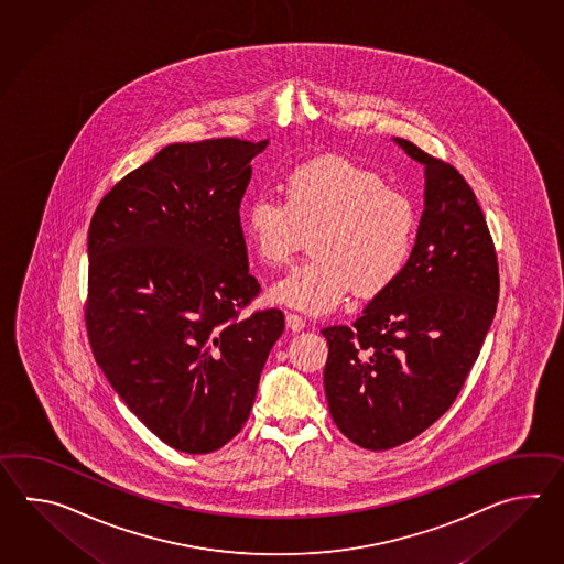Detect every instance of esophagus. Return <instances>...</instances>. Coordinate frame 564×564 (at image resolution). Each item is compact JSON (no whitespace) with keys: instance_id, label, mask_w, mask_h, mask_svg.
<instances>
[{"instance_id":"1","label":"esophagus","mask_w":564,"mask_h":564,"mask_svg":"<svg viewBox=\"0 0 564 564\" xmlns=\"http://www.w3.org/2000/svg\"><path fill=\"white\" fill-rule=\"evenodd\" d=\"M286 326L292 330V333H300L306 323H304V318L299 316V314H294V312H288L286 314Z\"/></svg>"}]
</instances>
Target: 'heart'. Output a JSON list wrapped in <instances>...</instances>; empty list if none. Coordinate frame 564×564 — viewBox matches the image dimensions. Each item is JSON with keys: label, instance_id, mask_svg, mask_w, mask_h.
Wrapping results in <instances>:
<instances>
[{"label": "heart", "instance_id": "obj_1", "mask_svg": "<svg viewBox=\"0 0 564 564\" xmlns=\"http://www.w3.org/2000/svg\"><path fill=\"white\" fill-rule=\"evenodd\" d=\"M282 202L258 197L243 209V238L260 264H288L308 238L312 258L270 286V299L321 316L348 299H375L405 270L417 214L405 193L345 156L292 169Z\"/></svg>", "mask_w": 564, "mask_h": 564}]
</instances>
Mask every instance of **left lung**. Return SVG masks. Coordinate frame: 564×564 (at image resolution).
<instances>
[{
  "instance_id": "left-lung-1",
  "label": "left lung",
  "mask_w": 564,
  "mask_h": 564,
  "mask_svg": "<svg viewBox=\"0 0 564 564\" xmlns=\"http://www.w3.org/2000/svg\"><path fill=\"white\" fill-rule=\"evenodd\" d=\"M425 165V209L405 270L352 326H326L324 391L336 427L381 452L440 420L490 330L500 276L490 229L454 165L395 139Z\"/></svg>"
}]
</instances>
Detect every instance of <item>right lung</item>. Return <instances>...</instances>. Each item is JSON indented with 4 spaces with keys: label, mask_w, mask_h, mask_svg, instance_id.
Here are the masks:
<instances>
[{
    "label": "right lung",
    "mask_w": 564,
    "mask_h": 564,
    "mask_svg": "<svg viewBox=\"0 0 564 564\" xmlns=\"http://www.w3.org/2000/svg\"><path fill=\"white\" fill-rule=\"evenodd\" d=\"M265 141L173 143L100 199L88 228L86 330L98 367L161 442L209 454L250 417L278 308L248 272L240 204Z\"/></svg>",
    "instance_id": "add662e5"
}]
</instances>
